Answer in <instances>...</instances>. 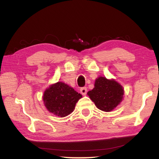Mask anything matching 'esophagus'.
Returning a JSON list of instances; mask_svg holds the SVG:
<instances>
[{
	"mask_svg": "<svg viewBox=\"0 0 159 159\" xmlns=\"http://www.w3.org/2000/svg\"><path fill=\"white\" fill-rule=\"evenodd\" d=\"M80 93H81L83 96H85L87 93V88L86 87H82V88L80 89Z\"/></svg>",
	"mask_w": 159,
	"mask_h": 159,
	"instance_id": "34e87169",
	"label": "esophagus"
}]
</instances>
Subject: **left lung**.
<instances>
[{"mask_svg":"<svg viewBox=\"0 0 159 159\" xmlns=\"http://www.w3.org/2000/svg\"><path fill=\"white\" fill-rule=\"evenodd\" d=\"M124 93L123 87L116 80L99 76L95 80L93 89L89 91L87 95L98 109L110 112L122 101Z\"/></svg>","mask_w":159,"mask_h":159,"instance_id":"1","label":"left lung"}]
</instances>
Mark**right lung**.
I'll use <instances>...</instances> for the list:
<instances>
[{
    "mask_svg": "<svg viewBox=\"0 0 159 159\" xmlns=\"http://www.w3.org/2000/svg\"><path fill=\"white\" fill-rule=\"evenodd\" d=\"M83 96L63 82L52 84L43 92V104L49 112L61 117L68 116Z\"/></svg>",
    "mask_w": 159,
    "mask_h": 159,
    "instance_id": "add662e5",
    "label": "right lung"
}]
</instances>
